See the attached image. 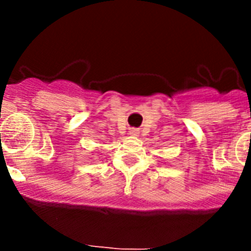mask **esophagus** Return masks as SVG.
Segmentation results:
<instances>
[{
	"mask_svg": "<svg viewBox=\"0 0 251 251\" xmlns=\"http://www.w3.org/2000/svg\"><path fill=\"white\" fill-rule=\"evenodd\" d=\"M128 132H130V135H133V136H136V135H137V130H135V128H132V130H130V131H128Z\"/></svg>",
	"mask_w": 251,
	"mask_h": 251,
	"instance_id": "34e87169",
	"label": "esophagus"
}]
</instances>
